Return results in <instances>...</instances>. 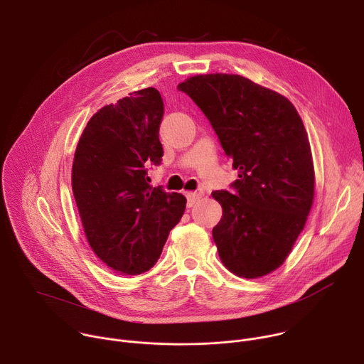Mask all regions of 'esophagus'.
I'll return each mask as SVG.
<instances>
[{
	"label": "esophagus",
	"mask_w": 364,
	"mask_h": 364,
	"mask_svg": "<svg viewBox=\"0 0 364 364\" xmlns=\"http://www.w3.org/2000/svg\"><path fill=\"white\" fill-rule=\"evenodd\" d=\"M186 198H187V205H188V207H193V205L201 198V194L194 193V191H187V193H186Z\"/></svg>",
	"instance_id": "obj_1"
}]
</instances>
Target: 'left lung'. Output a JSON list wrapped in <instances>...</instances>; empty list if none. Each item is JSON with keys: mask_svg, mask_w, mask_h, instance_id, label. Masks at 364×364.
I'll return each mask as SVG.
<instances>
[{"mask_svg": "<svg viewBox=\"0 0 364 364\" xmlns=\"http://www.w3.org/2000/svg\"><path fill=\"white\" fill-rule=\"evenodd\" d=\"M212 124L237 180L213 191L223 216L213 239L223 265L259 278L284 264L314 198L304 124L282 95L239 75H198L177 86Z\"/></svg>", "mask_w": 364, "mask_h": 364, "instance_id": "obj_1", "label": "left lung"}]
</instances>
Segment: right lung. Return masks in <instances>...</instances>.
<instances>
[{
  "mask_svg": "<svg viewBox=\"0 0 364 364\" xmlns=\"http://www.w3.org/2000/svg\"><path fill=\"white\" fill-rule=\"evenodd\" d=\"M163 115L157 89L129 93L90 118L75 152L72 188L87 242L125 275L157 264L186 209L183 194L148 184L146 166L163 160Z\"/></svg>",
  "mask_w": 364,
  "mask_h": 364,
  "instance_id": "add662e5",
  "label": "right lung"
}]
</instances>
